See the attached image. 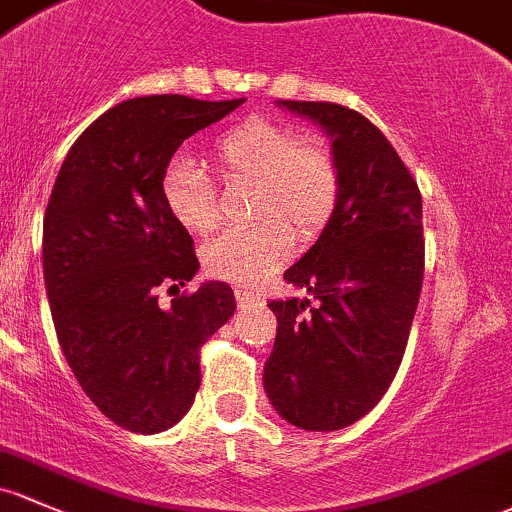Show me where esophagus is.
<instances>
[{"label": "esophagus", "instance_id": "esophagus-1", "mask_svg": "<svg viewBox=\"0 0 512 512\" xmlns=\"http://www.w3.org/2000/svg\"><path fill=\"white\" fill-rule=\"evenodd\" d=\"M234 295H236V302H239V305H263V295L254 293V290H249V288H236Z\"/></svg>", "mask_w": 512, "mask_h": 512}]
</instances>
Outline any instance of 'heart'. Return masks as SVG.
<instances>
[{
    "label": "heart",
    "mask_w": 512,
    "mask_h": 512,
    "mask_svg": "<svg viewBox=\"0 0 512 512\" xmlns=\"http://www.w3.org/2000/svg\"><path fill=\"white\" fill-rule=\"evenodd\" d=\"M222 180L251 183L246 217L202 246V266L214 278L258 283L288 256L293 239L310 244L337 214L342 173L320 139H300L288 124L246 119L224 131L212 148ZM163 202L178 227L207 234L217 227V190L192 161H175L163 178Z\"/></svg>",
    "instance_id": "obj_1"
}]
</instances>
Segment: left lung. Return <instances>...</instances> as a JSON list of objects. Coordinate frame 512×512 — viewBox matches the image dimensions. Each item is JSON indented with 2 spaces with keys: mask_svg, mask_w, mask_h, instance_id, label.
Segmentation results:
<instances>
[{
  "mask_svg": "<svg viewBox=\"0 0 512 512\" xmlns=\"http://www.w3.org/2000/svg\"><path fill=\"white\" fill-rule=\"evenodd\" d=\"M278 104L332 136L342 197L315 246L283 273L315 305H268L278 332L263 388L290 425L332 432L376 408L403 361L425 273L422 197L364 114L334 102Z\"/></svg>",
  "mask_w": 512,
  "mask_h": 512,
  "instance_id": "1",
  "label": "left lung"
}]
</instances>
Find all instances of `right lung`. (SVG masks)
<instances>
[{"instance_id":"obj_1","label":"right lung","mask_w":512,"mask_h":512,"mask_svg":"<svg viewBox=\"0 0 512 512\" xmlns=\"http://www.w3.org/2000/svg\"><path fill=\"white\" fill-rule=\"evenodd\" d=\"M246 100L151 95L107 109L65 156L43 217V278L65 359L87 398L129 432L183 420L200 388V349L234 315L227 283L183 290L200 268L163 202L188 136Z\"/></svg>"}]
</instances>
